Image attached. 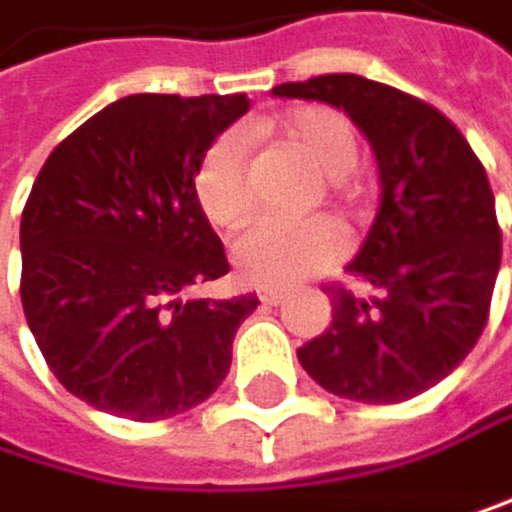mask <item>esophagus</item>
<instances>
[{
	"label": "esophagus",
	"instance_id": "1",
	"mask_svg": "<svg viewBox=\"0 0 512 512\" xmlns=\"http://www.w3.org/2000/svg\"><path fill=\"white\" fill-rule=\"evenodd\" d=\"M258 298H261L264 304L276 307L282 298H286V292H282V289H273V286H264V289H258Z\"/></svg>",
	"mask_w": 512,
	"mask_h": 512
}]
</instances>
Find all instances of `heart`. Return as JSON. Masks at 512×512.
I'll return each instance as SVG.
<instances>
[{
	"label": "heart",
	"mask_w": 512,
	"mask_h": 512,
	"mask_svg": "<svg viewBox=\"0 0 512 512\" xmlns=\"http://www.w3.org/2000/svg\"><path fill=\"white\" fill-rule=\"evenodd\" d=\"M282 142L311 164L323 189L335 201H354L348 173L357 167V136L348 117L307 105L295 108L276 124ZM195 198L205 217L220 230H236L254 211V189L245 142L226 133L201 155L195 167ZM342 226L329 217H311L301 223L258 220L233 242V267L254 286H292L311 273L329 267L345 254Z\"/></svg>",
	"instance_id": "heart-1"
}]
</instances>
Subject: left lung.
Wrapping results in <instances>:
<instances>
[{
  "mask_svg": "<svg viewBox=\"0 0 512 512\" xmlns=\"http://www.w3.org/2000/svg\"><path fill=\"white\" fill-rule=\"evenodd\" d=\"M273 96L342 108L370 139L382 198L348 273L376 289L326 286L332 326L298 348L326 392L398 404L438 385L488 323L501 267V226L488 173L438 108L357 74L279 83Z\"/></svg>",
  "mask_w": 512,
  "mask_h": 512,
  "instance_id": "obj_1",
  "label": "left lung"
}]
</instances>
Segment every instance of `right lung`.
<instances>
[{
	"label": "right lung",
	"instance_id": "obj_1",
	"mask_svg": "<svg viewBox=\"0 0 512 512\" xmlns=\"http://www.w3.org/2000/svg\"><path fill=\"white\" fill-rule=\"evenodd\" d=\"M248 111L236 96H127L55 152L21 214V304L49 370L89 407L155 423L230 373L258 295L189 298L230 273L195 167Z\"/></svg>",
	"mask_w": 512,
	"mask_h": 512
}]
</instances>
